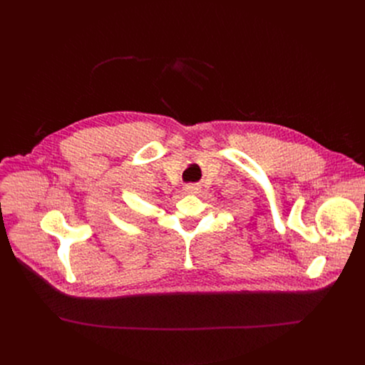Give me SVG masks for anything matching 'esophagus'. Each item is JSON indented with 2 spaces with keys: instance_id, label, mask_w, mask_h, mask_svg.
I'll use <instances>...</instances> for the list:
<instances>
[{
  "instance_id": "obj_1",
  "label": "esophagus",
  "mask_w": 365,
  "mask_h": 365,
  "mask_svg": "<svg viewBox=\"0 0 365 365\" xmlns=\"http://www.w3.org/2000/svg\"><path fill=\"white\" fill-rule=\"evenodd\" d=\"M183 190H185V193H187V195H193V193H197V192H199V187L195 186V185H186V186L183 187Z\"/></svg>"
}]
</instances>
